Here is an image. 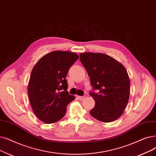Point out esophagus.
<instances>
[{"instance_id":"obj_1","label":"esophagus","mask_w":156,"mask_h":156,"mask_svg":"<svg viewBox=\"0 0 156 156\" xmlns=\"http://www.w3.org/2000/svg\"><path fill=\"white\" fill-rule=\"evenodd\" d=\"M77 98H78V99L79 100H83V99H85V96H78Z\"/></svg>"}]
</instances>
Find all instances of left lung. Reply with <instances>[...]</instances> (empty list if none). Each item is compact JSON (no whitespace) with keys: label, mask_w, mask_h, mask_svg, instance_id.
Returning <instances> with one entry per match:
<instances>
[{"label":"left lung","mask_w":156,"mask_h":156,"mask_svg":"<svg viewBox=\"0 0 156 156\" xmlns=\"http://www.w3.org/2000/svg\"><path fill=\"white\" fill-rule=\"evenodd\" d=\"M80 60L90 77L92 90L89 94L96 103L90 112L91 116L103 122L118 119L129 97V78L124 66L100 53H80Z\"/></svg>","instance_id":"1"}]
</instances>
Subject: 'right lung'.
Returning <instances> with one entry per match:
<instances>
[{"instance_id":"right-lung-1","label":"right lung","mask_w":156,"mask_h":156,"mask_svg":"<svg viewBox=\"0 0 156 156\" xmlns=\"http://www.w3.org/2000/svg\"><path fill=\"white\" fill-rule=\"evenodd\" d=\"M78 58L73 52L53 51L34 67L29 82V98L34 112L44 123H55L64 117L67 105L75 99L67 91L66 77Z\"/></svg>"}]
</instances>
